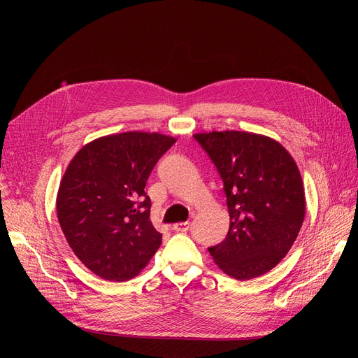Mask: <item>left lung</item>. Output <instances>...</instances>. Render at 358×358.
<instances>
[{
    "mask_svg": "<svg viewBox=\"0 0 358 358\" xmlns=\"http://www.w3.org/2000/svg\"><path fill=\"white\" fill-rule=\"evenodd\" d=\"M174 138L126 131L85 145L68 165L56 199L62 232L83 264L110 281L136 277L158 251L145 193Z\"/></svg>",
    "mask_w": 358,
    "mask_h": 358,
    "instance_id": "left-lung-1",
    "label": "left lung"
}]
</instances>
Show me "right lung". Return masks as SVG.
<instances>
[{
	"instance_id": "1",
	"label": "right lung",
	"mask_w": 358,
	"mask_h": 358,
	"mask_svg": "<svg viewBox=\"0 0 358 358\" xmlns=\"http://www.w3.org/2000/svg\"><path fill=\"white\" fill-rule=\"evenodd\" d=\"M223 181L229 231L208 248L216 264L236 280L270 271L302 228L305 192L287 150L245 131H212L194 136Z\"/></svg>"
}]
</instances>
